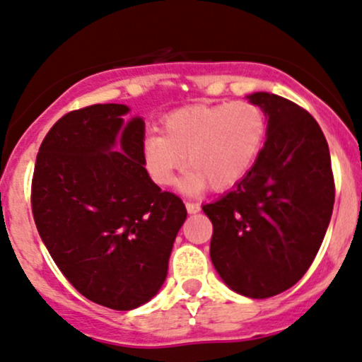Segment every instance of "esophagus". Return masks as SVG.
I'll use <instances>...</instances> for the list:
<instances>
[{
	"label": "esophagus",
	"instance_id": "obj_1",
	"mask_svg": "<svg viewBox=\"0 0 362 362\" xmlns=\"http://www.w3.org/2000/svg\"><path fill=\"white\" fill-rule=\"evenodd\" d=\"M200 203L197 202H186V210H188V214H197L200 212Z\"/></svg>",
	"mask_w": 362,
	"mask_h": 362
}]
</instances>
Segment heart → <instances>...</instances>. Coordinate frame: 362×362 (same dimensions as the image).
<instances>
[{
	"label": "heart",
	"instance_id": "b5f03b06",
	"mask_svg": "<svg viewBox=\"0 0 362 362\" xmlns=\"http://www.w3.org/2000/svg\"><path fill=\"white\" fill-rule=\"evenodd\" d=\"M265 136L267 116L257 104L189 105L165 116L162 135L145 140V168L156 182L173 185L186 157V188L222 192L250 173Z\"/></svg>",
	"mask_w": 362,
	"mask_h": 362
}]
</instances>
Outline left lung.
Listing matches in <instances>:
<instances>
[{"mask_svg":"<svg viewBox=\"0 0 362 362\" xmlns=\"http://www.w3.org/2000/svg\"><path fill=\"white\" fill-rule=\"evenodd\" d=\"M269 117L250 173L217 202L210 258L230 289L255 299L280 294L306 274L335 202L330 150L306 109L275 93L247 97Z\"/></svg>","mask_w":362,"mask_h":362,"instance_id":"8db88e82","label":"left lung"}]
</instances>
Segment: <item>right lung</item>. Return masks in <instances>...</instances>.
<instances>
[{"label": "right lung", "mask_w": 362, "mask_h": 362, "mask_svg": "<svg viewBox=\"0 0 362 362\" xmlns=\"http://www.w3.org/2000/svg\"><path fill=\"white\" fill-rule=\"evenodd\" d=\"M123 104L66 112L44 136L30 203L40 239L68 282L100 306L128 311L160 289L186 206L144 168L145 124ZM122 132L121 153H109Z\"/></svg>", "instance_id": "add662e5"}]
</instances>
